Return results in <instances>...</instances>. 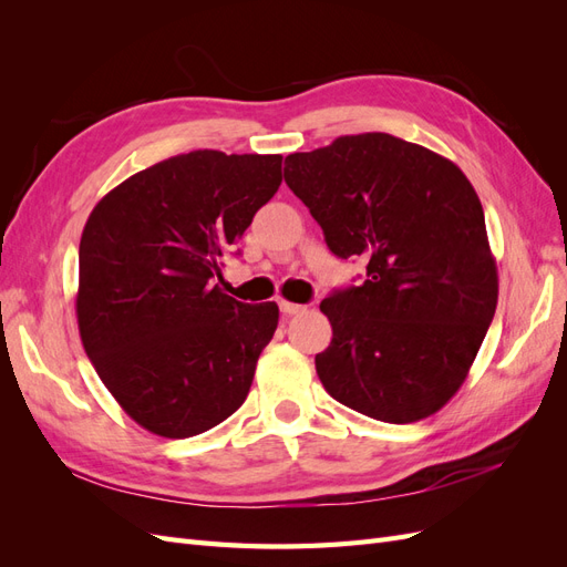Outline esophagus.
Instances as JSON below:
<instances>
[{
	"label": "esophagus",
	"mask_w": 567,
	"mask_h": 567,
	"mask_svg": "<svg viewBox=\"0 0 567 567\" xmlns=\"http://www.w3.org/2000/svg\"><path fill=\"white\" fill-rule=\"evenodd\" d=\"M279 307H281V312L284 315H300V312H305V305H298V302H288V300H279Z\"/></svg>",
	"instance_id": "1"
}]
</instances>
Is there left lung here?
<instances>
[{
  "label": "left lung",
  "mask_w": 567,
  "mask_h": 567,
  "mask_svg": "<svg viewBox=\"0 0 567 567\" xmlns=\"http://www.w3.org/2000/svg\"><path fill=\"white\" fill-rule=\"evenodd\" d=\"M284 179L326 246L367 262V279L321 300L331 346L315 357L333 400L414 423L466 381L499 298L485 213L461 169L385 132L290 153Z\"/></svg>",
  "instance_id": "left-lung-1"
}]
</instances>
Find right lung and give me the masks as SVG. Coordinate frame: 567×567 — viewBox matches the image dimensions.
<instances>
[{
  "label": "right lung",
  "mask_w": 567,
  "mask_h": 567,
  "mask_svg": "<svg viewBox=\"0 0 567 567\" xmlns=\"http://www.w3.org/2000/svg\"><path fill=\"white\" fill-rule=\"evenodd\" d=\"M281 161L182 153L117 184L84 225L82 346L115 402L153 435L194 437L248 398L279 307L238 302L217 281L277 194Z\"/></svg>",
  "instance_id": "right-lung-1"
}]
</instances>
